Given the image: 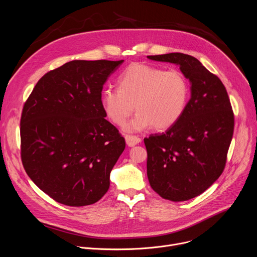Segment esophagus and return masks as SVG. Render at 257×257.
I'll list each match as a JSON object with an SVG mask.
<instances>
[{
    "label": "esophagus",
    "mask_w": 257,
    "mask_h": 257,
    "mask_svg": "<svg viewBox=\"0 0 257 257\" xmlns=\"http://www.w3.org/2000/svg\"><path fill=\"white\" fill-rule=\"evenodd\" d=\"M125 140L128 146H134L136 144H138L139 142H141V139L137 136H133V135H126L125 136Z\"/></svg>",
    "instance_id": "34e87169"
}]
</instances>
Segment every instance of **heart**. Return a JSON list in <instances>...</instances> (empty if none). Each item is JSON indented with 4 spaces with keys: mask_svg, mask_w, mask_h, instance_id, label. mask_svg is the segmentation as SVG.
<instances>
[{
    "mask_svg": "<svg viewBox=\"0 0 257 257\" xmlns=\"http://www.w3.org/2000/svg\"><path fill=\"white\" fill-rule=\"evenodd\" d=\"M118 88L107 87L101 92V105L106 117L122 126L133 114L135 118L125 126L128 132H138L153 126L166 130L184 114L189 86L180 71H164L150 65L133 64L117 80Z\"/></svg>",
    "mask_w": 257,
    "mask_h": 257,
    "instance_id": "b5f03b06",
    "label": "heart"
}]
</instances>
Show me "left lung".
I'll return each mask as SVG.
<instances>
[{
    "mask_svg": "<svg viewBox=\"0 0 257 257\" xmlns=\"http://www.w3.org/2000/svg\"><path fill=\"white\" fill-rule=\"evenodd\" d=\"M180 67L191 97L180 120L165 133L144 138L148 178L163 198L185 201L222 175L234 132V114L223 82L196 58L182 53L148 56Z\"/></svg>",
    "mask_w": 257,
    "mask_h": 257,
    "instance_id": "8db88e82",
    "label": "left lung"
}]
</instances>
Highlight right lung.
Wrapping results in <instances>:
<instances>
[{
    "instance_id": "obj_1",
    "label": "right lung",
    "mask_w": 257,
    "mask_h": 257,
    "mask_svg": "<svg viewBox=\"0 0 257 257\" xmlns=\"http://www.w3.org/2000/svg\"><path fill=\"white\" fill-rule=\"evenodd\" d=\"M124 60H74L45 74L24 103L21 160L34 184L69 206L98 201L125 150L106 121L101 90Z\"/></svg>"
}]
</instances>
